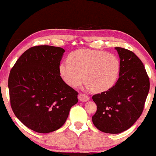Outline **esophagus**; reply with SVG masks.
Instances as JSON below:
<instances>
[{
  "mask_svg": "<svg viewBox=\"0 0 156 156\" xmlns=\"http://www.w3.org/2000/svg\"><path fill=\"white\" fill-rule=\"evenodd\" d=\"M78 99L80 101H87L89 99V96L84 94H80L78 95Z\"/></svg>",
  "mask_w": 156,
  "mask_h": 156,
  "instance_id": "1",
  "label": "esophagus"
}]
</instances>
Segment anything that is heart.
Here are the masks:
<instances>
[{"mask_svg":"<svg viewBox=\"0 0 156 156\" xmlns=\"http://www.w3.org/2000/svg\"><path fill=\"white\" fill-rule=\"evenodd\" d=\"M67 62L60 64L59 72L72 88L77 87L84 78L86 89L98 92L106 91L116 83L120 71L118 57L104 51L80 49L70 53Z\"/></svg>","mask_w":156,"mask_h":156,"instance_id":"b5f03b06","label":"heart"}]
</instances>
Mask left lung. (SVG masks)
<instances>
[{
  "mask_svg": "<svg viewBox=\"0 0 156 156\" xmlns=\"http://www.w3.org/2000/svg\"><path fill=\"white\" fill-rule=\"evenodd\" d=\"M115 49L120 58L119 78L108 91L93 96L97 109L91 119L99 131L116 134L129 129L140 116L150 81L144 64L132 51Z\"/></svg>",
  "mask_w": 156,
  "mask_h": 156,
  "instance_id": "obj_1",
  "label": "left lung"
}]
</instances>
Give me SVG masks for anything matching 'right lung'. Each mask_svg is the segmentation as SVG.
<instances>
[{
    "label": "right lung",
    "instance_id": "right-lung-1",
    "mask_svg": "<svg viewBox=\"0 0 156 156\" xmlns=\"http://www.w3.org/2000/svg\"><path fill=\"white\" fill-rule=\"evenodd\" d=\"M65 52L59 47H33L10 72L12 112L25 126L37 133H50L62 126L70 108L78 101V92L64 82L59 72Z\"/></svg>",
    "mask_w": 156,
    "mask_h": 156
}]
</instances>
